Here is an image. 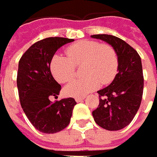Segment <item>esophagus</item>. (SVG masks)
I'll use <instances>...</instances> for the list:
<instances>
[{
  "instance_id": "obj_1",
  "label": "esophagus",
  "mask_w": 157,
  "mask_h": 157,
  "mask_svg": "<svg viewBox=\"0 0 157 157\" xmlns=\"http://www.w3.org/2000/svg\"><path fill=\"white\" fill-rule=\"evenodd\" d=\"M84 99H85V97H77V98H75L76 102H81V101H83Z\"/></svg>"
}]
</instances>
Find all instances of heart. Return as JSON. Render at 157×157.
I'll return each mask as SVG.
<instances>
[{"mask_svg":"<svg viewBox=\"0 0 157 157\" xmlns=\"http://www.w3.org/2000/svg\"><path fill=\"white\" fill-rule=\"evenodd\" d=\"M67 57L56 54L52 58L50 70L59 83H66L75 75L76 66L84 64L86 77L70 82L65 88L67 95L83 97L97 90L100 84L108 85L118 72L119 59L115 48L95 40H80L66 48Z\"/></svg>","mask_w":157,"mask_h":157,"instance_id":"heart-1","label":"heart"}]
</instances>
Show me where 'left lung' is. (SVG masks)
<instances>
[{
  "label": "left lung",
  "instance_id": "obj_1",
  "mask_svg": "<svg viewBox=\"0 0 157 157\" xmlns=\"http://www.w3.org/2000/svg\"><path fill=\"white\" fill-rule=\"evenodd\" d=\"M91 38L107 42L115 48L119 68L110 86L98 91L99 105L92 111L96 124L107 130H119L133 120L144 92V74L139 54L128 43L109 34Z\"/></svg>",
  "mask_w": 157,
  "mask_h": 157
}]
</instances>
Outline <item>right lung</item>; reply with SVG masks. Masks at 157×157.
<instances>
[{
	"instance_id": "right-lung-1",
	"label": "right lung",
	"mask_w": 157,
	"mask_h": 157,
	"mask_svg": "<svg viewBox=\"0 0 157 157\" xmlns=\"http://www.w3.org/2000/svg\"><path fill=\"white\" fill-rule=\"evenodd\" d=\"M74 40L50 37L37 41L19 61L17 87L22 109L34 128L52 134L64 130L71 121L76 101L72 98L52 102L61 86L52 75L50 62L56 51Z\"/></svg>"
}]
</instances>
